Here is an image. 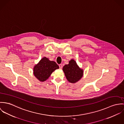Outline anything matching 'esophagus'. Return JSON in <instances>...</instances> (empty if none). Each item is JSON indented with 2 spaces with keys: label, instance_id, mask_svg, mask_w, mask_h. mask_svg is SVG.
Masks as SVG:
<instances>
[{
  "label": "esophagus",
  "instance_id": "34e87169",
  "mask_svg": "<svg viewBox=\"0 0 124 124\" xmlns=\"http://www.w3.org/2000/svg\"><path fill=\"white\" fill-rule=\"evenodd\" d=\"M59 68H60V69H62V68H63V66H62V64H60V65H59Z\"/></svg>",
  "mask_w": 124,
  "mask_h": 124
}]
</instances>
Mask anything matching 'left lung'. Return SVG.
<instances>
[{"label": "left lung", "mask_w": 124, "mask_h": 124, "mask_svg": "<svg viewBox=\"0 0 124 124\" xmlns=\"http://www.w3.org/2000/svg\"><path fill=\"white\" fill-rule=\"evenodd\" d=\"M63 70L67 80L71 83L78 81L83 75V69L79 68L74 59H71L69 61V64L65 65Z\"/></svg>", "instance_id": "8db88e82"}]
</instances>
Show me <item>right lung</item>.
I'll list each match as a JSON object with an SVG mask.
<instances>
[{"label":"right lung","instance_id":"1","mask_svg":"<svg viewBox=\"0 0 124 124\" xmlns=\"http://www.w3.org/2000/svg\"><path fill=\"white\" fill-rule=\"evenodd\" d=\"M59 66L55 62L50 61L46 57L42 58L34 68V75L40 81L44 82L48 78L52 73Z\"/></svg>","mask_w":124,"mask_h":124}]
</instances>
